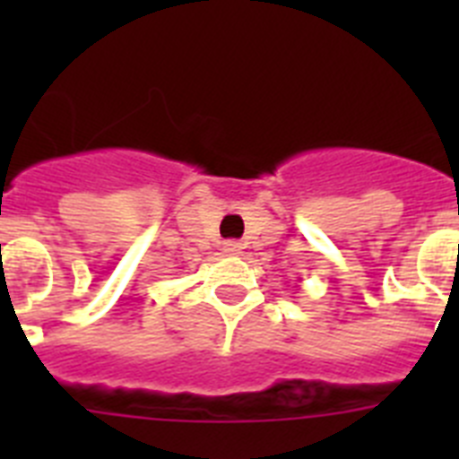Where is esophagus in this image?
Returning <instances> with one entry per match:
<instances>
[{"mask_svg":"<svg viewBox=\"0 0 459 459\" xmlns=\"http://www.w3.org/2000/svg\"><path fill=\"white\" fill-rule=\"evenodd\" d=\"M222 250H225L227 255H238L243 250V243L241 241H234V238H230V241L222 243Z\"/></svg>","mask_w":459,"mask_h":459,"instance_id":"34e87169","label":"esophagus"}]
</instances>
